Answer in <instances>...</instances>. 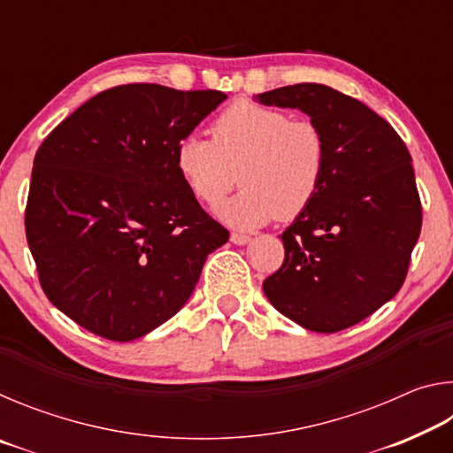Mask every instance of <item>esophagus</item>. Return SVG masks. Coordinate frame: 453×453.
Instances as JSON below:
<instances>
[{
	"label": "esophagus",
	"mask_w": 453,
	"mask_h": 453,
	"mask_svg": "<svg viewBox=\"0 0 453 453\" xmlns=\"http://www.w3.org/2000/svg\"><path fill=\"white\" fill-rule=\"evenodd\" d=\"M229 240H232V243H235V245H245V243L251 242V237H250L248 234H237V232H234L232 237H229Z\"/></svg>",
	"instance_id": "34e87169"
}]
</instances>
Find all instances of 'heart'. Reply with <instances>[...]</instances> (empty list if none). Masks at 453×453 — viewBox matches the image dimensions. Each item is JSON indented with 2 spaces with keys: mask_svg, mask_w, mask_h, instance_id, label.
<instances>
[{
  "mask_svg": "<svg viewBox=\"0 0 453 453\" xmlns=\"http://www.w3.org/2000/svg\"><path fill=\"white\" fill-rule=\"evenodd\" d=\"M210 140L188 135L175 145V170L199 203L219 208L235 229L294 219L316 199L327 170V137L316 121L291 119L275 107L237 102L211 121Z\"/></svg>",
  "mask_w": 453,
  "mask_h": 453,
  "instance_id": "obj_1",
  "label": "heart"
}]
</instances>
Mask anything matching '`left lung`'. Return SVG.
Listing matches in <instances>:
<instances>
[{"mask_svg": "<svg viewBox=\"0 0 453 453\" xmlns=\"http://www.w3.org/2000/svg\"><path fill=\"white\" fill-rule=\"evenodd\" d=\"M257 99L308 113L329 148L324 183L281 234L286 257L264 294L305 329L342 332L392 300L408 275L421 229L411 156L386 119L321 83Z\"/></svg>", "mask_w": 453, "mask_h": 453, "instance_id": "8db88e82", "label": "left lung"}]
</instances>
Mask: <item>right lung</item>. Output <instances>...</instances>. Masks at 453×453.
I'll list each match as a JSON object with an SVG mask.
<instances>
[{
	"instance_id": "add662e5",
	"label": "right lung",
	"mask_w": 453,
	"mask_h": 453,
	"mask_svg": "<svg viewBox=\"0 0 453 453\" xmlns=\"http://www.w3.org/2000/svg\"><path fill=\"white\" fill-rule=\"evenodd\" d=\"M226 97L118 86L80 105L37 150L27 245L48 300L88 332L132 342L162 326L229 240L175 170V145Z\"/></svg>"
}]
</instances>
